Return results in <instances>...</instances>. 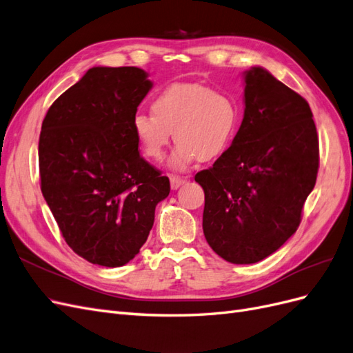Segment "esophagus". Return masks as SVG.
I'll return each mask as SVG.
<instances>
[{"instance_id":"34e87169","label":"esophagus","mask_w":353,"mask_h":353,"mask_svg":"<svg viewBox=\"0 0 353 353\" xmlns=\"http://www.w3.org/2000/svg\"><path fill=\"white\" fill-rule=\"evenodd\" d=\"M169 178H170V188L172 190H178L181 185L187 183L185 178H181L178 175H170Z\"/></svg>"}]
</instances>
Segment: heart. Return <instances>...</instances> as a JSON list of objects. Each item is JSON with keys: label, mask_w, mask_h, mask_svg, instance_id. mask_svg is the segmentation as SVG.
Segmentation results:
<instances>
[{"label": "heart", "mask_w": 353, "mask_h": 353, "mask_svg": "<svg viewBox=\"0 0 353 353\" xmlns=\"http://www.w3.org/2000/svg\"><path fill=\"white\" fill-rule=\"evenodd\" d=\"M153 113H137L132 132L143 153L162 160L172 132L176 145L170 168L184 170L197 160L210 162L225 154L240 123L237 100L205 83H172L156 94Z\"/></svg>", "instance_id": "heart-1"}]
</instances>
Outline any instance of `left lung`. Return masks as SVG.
Wrapping results in <instances>:
<instances>
[{
  "mask_svg": "<svg viewBox=\"0 0 353 353\" xmlns=\"http://www.w3.org/2000/svg\"><path fill=\"white\" fill-rule=\"evenodd\" d=\"M236 138L196 181L205 191L203 232L237 265L268 258L296 232L315 187L319 145L307 101L259 66L244 72Z\"/></svg>",
  "mask_w": 353,
  "mask_h": 353,
  "instance_id": "left-lung-1",
  "label": "left lung"
}]
</instances>
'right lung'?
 <instances>
[{
    "label": "right lung",
    "mask_w": 353,
    "mask_h": 353,
    "mask_svg": "<svg viewBox=\"0 0 353 353\" xmlns=\"http://www.w3.org/2000/svg\"><path fill=\"white\" fill-rule=\"evenodd\" d=\"M153 83L140 68H92L42 122L41 191L69 248L116 268L135 258L169 178L140 156L132 117Z\"/></svg>",
    "instance_id": "obj_1"
}]
</instances>
